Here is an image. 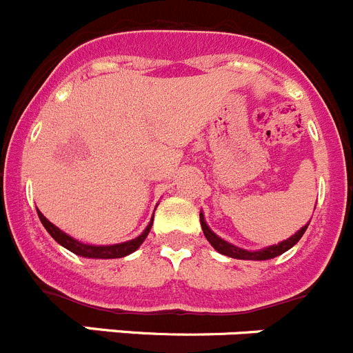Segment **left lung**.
<instances>
[{
	"label": "left lung",
	"mask_w": 353,
	"mask_h": 353,
	"mask_svg": "<svg viewBox=\"0 0 353 353\" xmlns=\"http://www.w3.org/2000/svg\"><path fill=\"white\" fill-rule=\"evenodd\" d=\"M200 225H202V230H204L205 239L211 243V246L214 248L216 252H220V253H223V255L232 256V259H239V260H269V259H274V256L281 255V253H285L287 250H290V248L294 246V244L297 243L301 237H303V234L306 232V228H307V225H306V227L301 228L299 232H295L290 239L276 244V246H269V248H265V250H260V252H248V250H241V248H237V246H232V244H228L227 241L220 239V237L216 236L214 232H211V228L205 225L202 212H200Z\"/></svg>",
	"instance_id": "obj_1"
}]
</instances>
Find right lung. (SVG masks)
<instances>
[{
    "mask_svg": "<svg viewBox=\"0 0 353 353\" xmlns=\"http://www.w3.org/2000/svg\"><path fill=\"white\" fill-rule=\"evenodd\" d=\"M38 218H40L42 225L46 227V230L54 237V241H58L61 246H65L66 250H70V252L75 253V255L88 256V259H121V256L130 255V253L135 252V250L144 243L149 230H151V225H153V221H151V223L148 225V228L142 232L137 239H132L128 241V243L112 244V246H90V244H82L79 243V241L72 239L70 236H66L65 232L59 230L58 227H54V225L50 223V221L47 220L46 216H43L40 211H38Z\"/></svg>",
    "mask_w": 353,
    "mask_h": 353,
    "instance_id": "obj_1",
    "label": "right lung"
}]
</instances>
